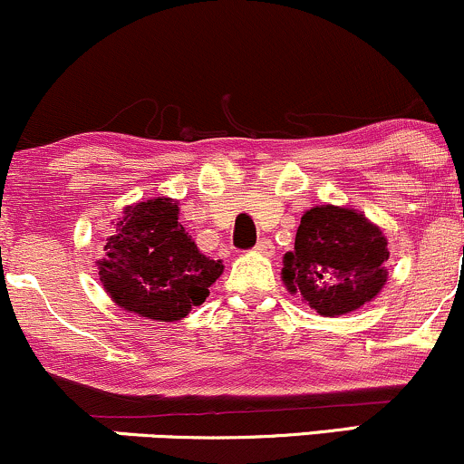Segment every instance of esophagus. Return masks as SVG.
<instances>
[{"instance_id": "obj_1", "label": "esophagus", "mask_w": 464, "mask_h": 464, "mask_svg": "<svg viewBox=\"0 0 464 464\" xmlns=\"http://www.w3.org/2000/svg\"><path fill=\"white\" fill-rule=\"evenodd\" d=\"M256 253H262V256H268V257H271L273 253H275L273 242H271V240H266V237H262V240H259V242L256 244Z\"/></svg>"}]
</instances>
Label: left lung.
<instances>
[{
  "label": "left lung",
  "mask_w": 464,
  "mask_h": 464,
  "mask_svg": "<svg viewBox=\"0 0 464 464\" xmlns=\"http://www.w3.org/2000/svg\"><path fill=\"white\" fill-rule=\"evenodd\" d=\"M388 257V240L363 213L313 207L302 216L295 248L284 256L282 279L319 314L339 317L381 293Z\"/></svg>",
  "instance_id": "left-lung-1"
}]
</instances>
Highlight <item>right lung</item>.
I'll use <instances>...</instances> for the list:
<instances>
[{"mask_svg":"<svg viewBox=\"0 0 464 464\" xmlns=\"http://www.w3.org/2000/svg\"><path fill=\"white\" fill-rule=\"evenodd\" d=\"M178 202L154 198L125 207L105 242L99 275L116 306L154 322H178L208 297L224 264L208 259L178 222Z\"/></svg>","mask_w":464,"mask_h":464,"instance_id":"obj_1","label":"right lung"}]
</instances>
